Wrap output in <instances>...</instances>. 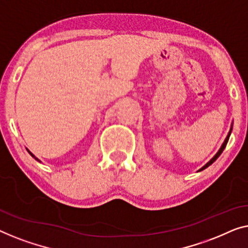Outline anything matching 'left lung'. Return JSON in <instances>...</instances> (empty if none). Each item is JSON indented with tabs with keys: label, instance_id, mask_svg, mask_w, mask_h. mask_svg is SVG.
<instances>
[{
	"label": "left lung",
	"instance_id": "obj_1",
	"mask_svg": "<svg viewBox=\"0 0 248 248\" xmlns=\"http://www.w3.org/2000/svg\"><path fill=\"white\" fill-rule=\"evenodd\" d=\"M232 127H230V130H229V132H228L227 137H226V139H225V141H224V142H222L221 147H220V148H219V151L217 152V154H216V155L214 156V157H212V158H211L210 160H209V162H208L207 164H205V165H204V166H202V167H201V169L198 170V172H200V170H203L204 169H207V167H208V166H210V165H211V164H212V163H214V162H215V160H216V159H217V158L219 157V156H220V154H221V153H222V152H224V149H225V147H226V145H227V142H228V139H229V137H230V134H232Z\"/></svg>",
	"mask_w": 248,
	"mask_h": 248
}]
</instances>
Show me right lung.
<instances>
[{"instance_id": "right-lung-1", "label": "right lung", "mask_w": 248, "mask_h": 248, "mask_svg": "<svg viewBox=\"0 0 248 248\" xmlns=\"http://www.w3.org/2000/svg\"><path fill=\"white\" fill-rule=\"evenodd\" d=\"M27 151H28V152H29V154H30V155H31V156H32V157H33V158H34V159H36V160H38V162H40V159H38V158H37V157H36V156H34V155H33V154H32V153H31V152H30V151H29V149H27Z\"/></svg>"}]
</instances>
